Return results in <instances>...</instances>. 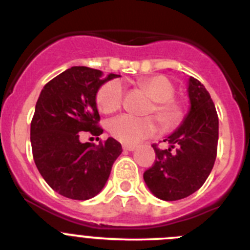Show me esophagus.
<instances>
[{
    "instance_id": "esophagus-1",
    "label": "esophagus",
    "mask_w": 250,
    "mask_h": 250,
    "mask_svg": "<svg viewBox=\"0 0 250 250\" xmlns=\"http://www.w3.org/2000/svg\"><path fill=\"white\" fill-rule=\"evenodd\" d=\"M124 150H127V151H134L136 149V145H129V144H124L123 145Z\"/></svg>"
}]
</instances>
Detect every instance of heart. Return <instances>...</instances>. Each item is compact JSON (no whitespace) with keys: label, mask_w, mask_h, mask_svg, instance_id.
Returning a JSON list of instances; mask_svg holds the SVG:
<instances>
[{"label":"heart","mask_w":250,"mask_h":250,"mask_svg":"<svg viewBox=\"0 0 250 250\" xmlns=\"http://www.w3.org/2000/svg\"><path fill=\"white\" fill-rule=\"evenodd\" d=\"M138 85L154 100V105H150L147 114H155L161 126L164 129H173L180 124L184 116V109L182 103L173 98L175 87L167 77L161 75L144 77L138 80ZM123 85L116 80L101 86L96 95L98 107L104 114L118 111L123 105ZM156 130L158 124L151 116L136 118L132 115H121L109 124L110 134L116 140L129 145L154 135Z\"/></svg>","instance_id":"heart-1"}]
</instances>
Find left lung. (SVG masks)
I'll return each mask as SVG.
<instances>
[{
  "label": "left lung",
  "mask_w": 250,
  "mask_h": 250,
  "mask_svg": "<svg viewBox=\"0 0 250 250\" xmlns=\"http://www.w3.org/2000/svg\"><path fill=\"white\" fill-rule=\"evenodd\" d=\"M190 107L182 125L167 138V149L152 145L156 160L144 173L145 184L167 202L195 193L210 174L216 158L219 120L210 95L194 77L188 80Z\"/></svg>",
  "instance_id": "1"
}]
</instances>
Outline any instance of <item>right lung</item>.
<instances>
[{"instance_id": "1", "label": "right lung", "mask_w": 250, "mask_h": 250, "mask_svg": "<svg viewBox=\"0 0 250 250\" xmlns=\"http://www.w3.org/2000/svg\"><path fill=\"white\" fill-rule=\"evenodd\" d=\"M119 76L74 66L48 81L40 94L31 121L32 155L45 182L68 199L98 195L123 151L112 138L99 145L80 141L83 131L103 134L96 94L104 83Z\"/></svg>"}]
</instances>
